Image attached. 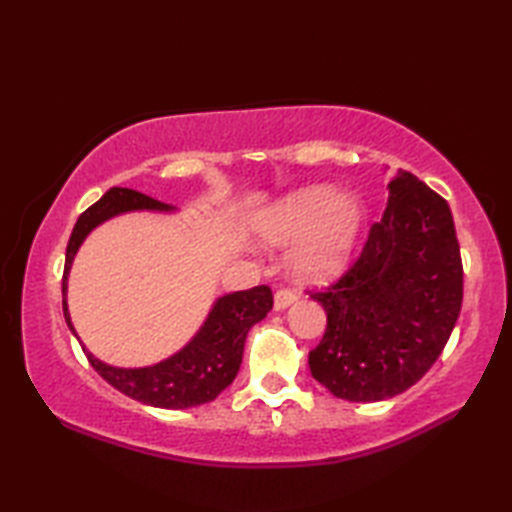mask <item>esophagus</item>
<instances>
[{
	"label": "esophagus",
	"mask_w": 512,
	"mask_h": 512,
	"mask_svg": "<svg viewBox=\"0 0 512 512\" xmlns=\"http://www.w3.org/2000/svg\"><path fill=\"white\" fill-rule=\"evenodd\" d=\"M297 299H299L297 292H292V290H277V295H275V310H277V312L286 310V308H290L292 303H295Z\"/></svg>",
	"instance_id": "34e87169"
}]
</instances>
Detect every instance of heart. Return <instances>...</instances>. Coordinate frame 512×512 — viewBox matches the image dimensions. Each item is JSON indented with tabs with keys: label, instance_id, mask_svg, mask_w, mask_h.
Masks as SVG:
<instances>
[{
	"label": "heart",
	"instance_id": "b5f03b06",
	"mask_svg": "<svg viewBox=\"0 0 512 512\" xmlns=\"http://www.w3.org/2000/svg\"><path fill=\"white\" fill-rule=\"evenodd\" d=\"M365 224V206L354 193H339L330 184H314L286 195L255 220L259 242L292 253V270L301 281L323 284L350 264Z\"/></svg>",
	"mask_w": 512,
	"mask_h": 512
}]
</instances>
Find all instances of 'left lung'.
<instances>
[{
  "label": "left lung",
  "mask_w": 512,
  "mask_h": 512,
  "mask_svg": "<svg viewBox=\"0 0 512 512\" xmlns=\"http://www.w3.org/2000/svg\"><path fill=\"white\" fill-rule=\"evenodd\" d=\"M383 220L354 266L325 292L328 314L310 372L336 398L378 402L438 361L462 308V257L447 200L398 169Z\"/></svg>",
  "instance_id": "1"
}]
</instances>
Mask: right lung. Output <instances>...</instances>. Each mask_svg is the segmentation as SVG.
<instances>
[{"label":"right lung","instance_id":"add662e5","mask_svg":"<svg viewBox=\"0 0 512 512\" xmlns=\"http://www.w3.org/2000/svg\"><path fill=\"white\" fill-rule=\"evenodd\" d=\"M129 211H162L169 213L173 206L162 204L145 193L114 187L103 198L79 215L65 250L63 268V317L74 332L68 312V275L74 255L83 239L96 226L110 217ZM273 308V292L268 286H255L224 295L213 303L209 317L193 339L180 352L149 367H114L99 361L83 347L90 365L107 383L121 394L160 409H187L211 402L233 383L242 365L244 343L248 330L262 321ZM76 336V332H74ZM79 339V336H76Z\"/></svg>","mask_w":512,"mask_h":512}]
</instances>
